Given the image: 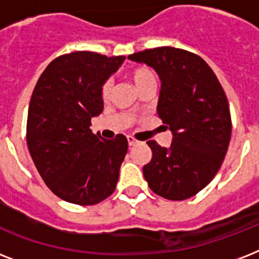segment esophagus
<instances>
[{
  "instance_id": "esophagus-1",
  "label": "esophagus",
  "mask_w": 259,
  "mask_h": 259,
  "mask_svg": "<svg viewBox=\"0 0 259 259\" xmlns=\"http://www.w3.org/2000/svg\"><path fill=\"white\" fill-rule=\"evenodd\" d=\"M127 142H129V146H136L140 144V141H137V140H136L134 137H132V136H129V137H127Z\"/></svg>"
}]
</instances>
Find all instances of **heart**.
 Wrapping results in <instances>:
<instances>
[{
	"label": "heart",
	"mask_w": 259,
	"mask_h": 259,
	"mask_svg": "<svg viewBox=\"0 0 259 259\" xmlns=\"http://www.w3.org/2000/svg\"><path fill=\"white\" fill-rule=\"evenodd\" d=\"M129 76L132 79V82L134 83L136 89H140L141 86L146 84L149 82H157V75L154 72L150 67L146 66H138L134 67L133 70L129 72ZM111 82L110 80H106V82L102 83L101 87V97L102 99H109L110 94H111Z\"/></svg>",
	"instance_id": "b5f03b06"
}]
</instances>
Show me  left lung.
I'll return each instance as SVG.
<instances>
[{
    "mask_svg": "<svg viewBox=\"0 0 259 259\" xmlns=\"http://www.w3.org/2000/svg\"><path fill=\"white\" fill-rule=\"evenodd\" d=\"M129 59L160 75L157 115L173 133L168 149L148 141L152 160L144 177L158 196L188 199L208 185L227 153L233 125L225 90L211 67L189 51L157 47Z\"/></svg>",
    "mask_w": 259,
    "mask_h": 259,
    "instance_id": "8db88e82",
    "label": "left lung"
}]
</instances>
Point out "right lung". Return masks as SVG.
Segmentation results:
<instances>
[{
	"label": "right lung",
	"mask_w": 259,
	"mask_h": 259,
	"mask_svg": "<svg viewBox=\"0 0 259 259\" xmlns=\"http://www.w3.org/2000/svg\"><path fill=\"white\" fill-rule=\"evenodd\" d=\"M125 56L75 51L48 64L34 86L26 121V144L40 176L63 200L94 205L115 189L127 140H103L90 129L102 113V83Z\"/></svg>",
	"instance_id": "obj_1"
}]
</instances>
